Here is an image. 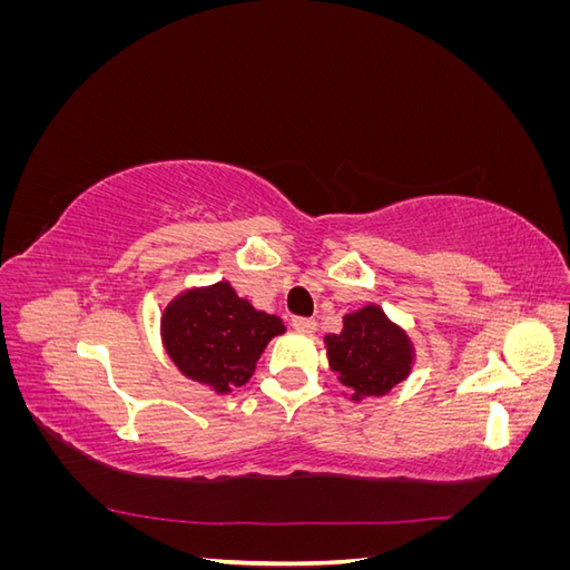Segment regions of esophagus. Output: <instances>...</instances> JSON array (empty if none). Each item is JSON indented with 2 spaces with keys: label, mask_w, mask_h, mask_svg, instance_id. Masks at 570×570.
<instances>
[{
  "label": "esophagus",
  "mask_w": 570,
  "mask_h": 570,
  "mask_svg": "<svg viewBox=\"0 0 570 570\" xmlns=\"http://www.w3.org/2000/svg\"><path fill=\"white\" fill-rule=\"evenodd\" d=\"M316 321L314 318H304V316H295L292 318V327H295L297 333H306V335H312V333H316Z\"/></svg>",
  "instance_id": "34e87169"
}]
</instances>
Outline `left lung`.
<instances>
[{"mask_svg":"<svg viewBox=\"0 0 570 570\" xmlns=\"http://www.w3.org/2000/svg\"><path fill=\"white\" fill-rule=\"evenodd\" d=\"M342 323L340 335H325L327 364L354 402L383 396L409 377L413 344L381 306L368 304L344 316Z\"/></svg>","mask_w":570,"mask_h":570,"instance_id":"left-lung-1","label":"left lung"}]
</instances>
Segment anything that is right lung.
Wrapping results in <instances>:
<instances>
[{"mask_svg": "<svg viewBox=\"0 0 570 570\" xmlns=\"http://www.w3.org/2000/svg\"><path fill=\"white\" fill-rule=\"evenodd\" d=\"M285 325L235 295L230 283L185 289L164 308L161 340L166 354L189 381L218 394L243 387L266 344Z\"/></svg>", "mask_w": 570, "mask_h": 570, "instance_id": "right-lung-1", "label": "right lung"}]
</instances>
